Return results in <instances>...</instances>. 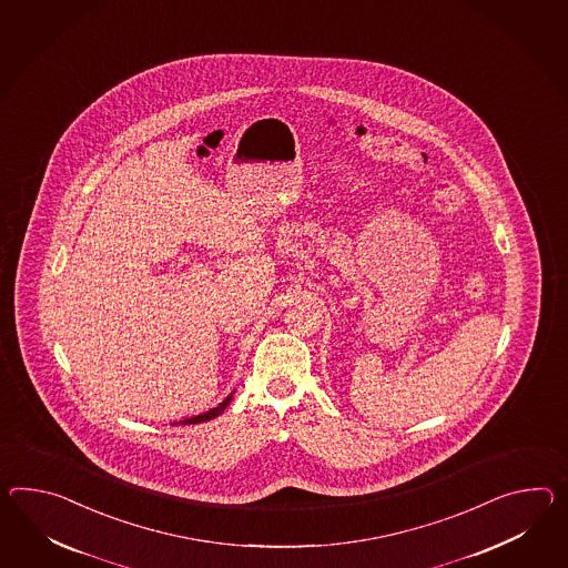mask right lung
Segmentation results:
<instances>
[{
	"label": "right lung",
	"instance_id": "add662e5",
	"mask_svg": "<svg viewBox=\"0 0 568 568\" xmlns=\"http://www.w3.org/2000/svg\"><path fill=\"white\" fill-rule=\"evenodd\" d=\"M232 400V396H227L225 400L220 404V406H215V408H211L209 413L205 415L193 416V418H186V420H181L182 425H196V423H205V420H211V418H215L217 415H222L223 410H225V406L230 404Z\"/></svg>",
	"mask_w": 568,
	"mask_h": 568
}]
</instances>
